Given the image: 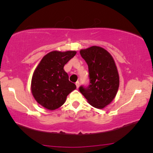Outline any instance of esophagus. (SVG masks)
Listing matches in <instances>:
<instances>
[{"label":"esophagus","instance_id":"1","mask_svg":"<svg viewBox=\"0 0 153 153\" xmlns=\"http://www.w3.org/2000/svg\"><path fill=\"white\" fill-rule=\"evenodd\" d=\"M75 85H76L77 88H79V85H80V82H79V81H77L76 82H75Z\"/></svg>","mask_w":153,"mask_h":153}]
</instances>
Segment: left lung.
<instances>
[{"label":"left lung","instance_id":"left-lung-1","mask_svg":"<svg viewBox=\"0 0 153 153\" xmlns=\"http://www.w3.org/2000/svg\"><path fill=\"white\" fill-rule=\"evenodd\" d=\"M88 66L90 83L81 85L79 91L88 102L96 108H102L115 98L119 88V75L113 57L101 47L92 46L80 51Z\"/></svg>","mask_w":153,"mask_h":153}]
</instances>
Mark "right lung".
<instances>
[{"instance_id": "1", "label": "right lung", "mask_w": 153, "mask_h": 153, "mask_svg": "<svg viewBox=\"0 0 153 153\" xmlns=\"http://www.w3.org/2000/svg\"><path fill=\"white\" fill-rule=\"evenodd\" d=\"M76 51H52L42 58L35 70L31 80V92L40 105L48 110L60 108L66 97L76 88L69 81L64 65L73 58Z\"/></svg>"}]
</instances>
